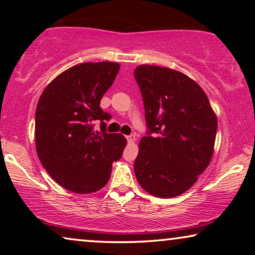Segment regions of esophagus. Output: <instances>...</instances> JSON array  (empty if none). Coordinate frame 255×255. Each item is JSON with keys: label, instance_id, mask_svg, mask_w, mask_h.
I'll list each match as a JSON object with an SVG mask.
<instances>
[{"label": "esophagus", "instance_id": "obj_1", "mask_svg": "<svg viewBox=\"0 0 255 255\" xmlns=\"http://www.w3.org/2000/svg\"><path fill=\"white\" fill-rule=\"evenodd\" d=\"M127 139H128V141L131 144V142H133L135 140V137L134 135H127Z\"/></svg>", "mask_w": 255, "mask_h": 255}]
</instances>
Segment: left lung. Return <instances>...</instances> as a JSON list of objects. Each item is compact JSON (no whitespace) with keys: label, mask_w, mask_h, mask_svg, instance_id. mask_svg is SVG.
Masks as SVG:
<instances>
[{"label":"left lung","mask_w":255,"mask_h":255,"mask_svg":"<svg viewBox=\"0 0 255 255\" xmlns=\"http://www.w3.org/2000/svg\"><path fill=\"white\" fill-rule=\"evenodd\" d=\"M148 133L139 142L137 181L153 196L186 193L214 155L217 116L204 90L175 69L140 65L134 69Z\"/></svg>","instance_id":"left-lung-1"}]
</instances>
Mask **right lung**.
<instances>
[{
    "instance_id": "1",
    "label": "right lung",
    "mask_w": 255,
    "mask_h": 255,
    "mask_svg": "<svg viewBox=\"0 0 255 255\" xmlns=\"http://www.w3.org/2000/svg\"><path fill=\"white\" fill-rule=\"evenodd\" d=\"M120 67L111 61L73 66L52 80L38 101L37 155L52 179L73 193L102 189L128 142L123 134L107 133L103 121L110 115L100 107ZM96 120L103 122L101 131L93 128Z\"/></svg>"
}]
</instances>
